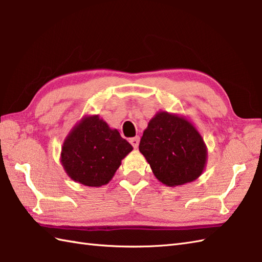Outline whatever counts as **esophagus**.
I'll list each match as a JSON object with an SVG mask.
<instances>
[{"instance_id":"1","label":"esophagus","mask_w":262,"mask_h":262,"mask_svg":"<svg viewBox=\"0 0 262 262\" xmlns=\"http://www.w3.org/2000/svg\"><path fill=\"white\" fill-rule=\"evenodd\" d=\"M129 142H130V144L133 145V147H134V148H137V147H138V145H140V137H138V136H136V137H133V138H130Z\"/></svg>"}]
</instances>
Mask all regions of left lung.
I'll use <instances>...</instances> for the list:
<instances>
[{
	"mask_svg": "<svg viewBox=\"0 0 262 262\" xmlns=\"http://www.w3.org/2000/svg\"><path fill=\"white\" fill-rule=\"evenodd\" d=\"M140 152L157 179L176 187L196 180L205 169L207 148L203 137L185 117L160 111L143 133Z\"/></svg>",
	"mask_w": 262,
	"mask_h": 262,
	"instance_id": "left-lung-1",
	"label": "left lung"
}]
</instances>
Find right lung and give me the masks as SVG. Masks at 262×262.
Returning a JSON list of instances; mask_svg holds the SVG:
<instances>
[{
    "mask_svg": "<svg viewBox=\"0 0 262 262\" xmlns=\"http://www.w3.org/2000/svg\"><path fill=\"white\" fill-rule=\"evenodd\" d=\"M133 146L98 115L85 116L65 138L60 162L71 179L100 187L113 179Z\"/></svg>",
    "mask_w": 262,
    "mask_h": 262,
    "instance_id": "add662e5",
    "label": "right lung"
}]
</instances>
